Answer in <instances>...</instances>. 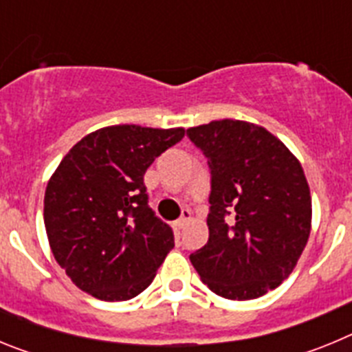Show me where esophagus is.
<instances>
[{
  "label": "esophagus",
  "mask_w": 352,
  "mask_h": 352,
  "mask_svg": "<svg viewBox=\"0 0 352 352\" xmlns=\"http://www.w3.org/2000/svg\"><path fill=\"white\" fill-rule=\"evenodd\" d=\"M190 219H192V211L190 210H183L182 217H179V219L174 222V227H176V229H183V227L188 223V220H190Z\"/></svg>",
  "instance_id": "1"
}]
</instances>
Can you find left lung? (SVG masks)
Listing matches in <instances>:
<instances>
[{
    "label": "left lung",
    "mask_w": 352,
    "mask_h": 352,
    "mask_svg": "<svg viewBox=\"0 0 352 352\" xmlns=\"http://www.w3.org/2000/svg\"><path fill=\"white\" fill-rule=\"evenodd\" d=\"M186 135L211 173L210 238L190 263L219 296H263L291 275L309 241L312 199L303 167L280 139L247 121H211Z\"/></svg>",
    "instance_id": "obj_1"
}]
</instances>
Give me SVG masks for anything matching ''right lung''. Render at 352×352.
<instances>
[{"mask_svg":"<svg viewBox=\"0 0 352 352\" xmlns=\"http://www.w3.org/2000/svg\"><path fill=\"white\" fill-rule=\"evenodd\" d=\"M183 135L105 126L65 155L45 188L43 222L52 256L80 291L125 301L153 282L174 234L148 206L144 173Z\"/></svg>","mask_w":352,"mask_h":352,"instance_id":"right-lung-1","label":"right lung"}]
</instances>
